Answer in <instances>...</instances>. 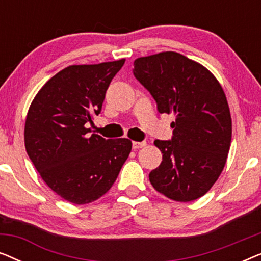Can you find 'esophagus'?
I'll use <instances>...</instances> for the list:
<instances>
[{
	"label": "esophagus",
	"instance_id": "esophagus-1",
	"mask_svg": "<svg viewBox=\"0 0 261 261\" xmlns=\"http://www.w3.org/2000/svg\"><path fill=\"white\" fill-rule=\"evenodd\" d=\"M132 146H133L134 149H139V148H142L144 146H146V141H133V144H132Z\"/></svg>",
	"mask_w": 261,
	"mask_h": 261
}]
</instances>
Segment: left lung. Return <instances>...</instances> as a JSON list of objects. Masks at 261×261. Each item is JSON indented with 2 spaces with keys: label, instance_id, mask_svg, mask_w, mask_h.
Segmentation results:
<instances>
[{
  "label": "left lung",
  "instance_id": "8db88e82",
  "mask_svg": "<svg viewBox=\"0 0 261 261\" xmlns=\"http://www.w3.org/2000/svg\"><path fill=\"white\" fill-rule=\"evenodd\" d=\"M134 77L149 91L160 114L176 116L171 140H155L163 162L149 181L173 201H195L222 172L231 140L223 89L201 64L177 52L135 59Z\"/></svg>",
  "mask_w": 261,
  "mask_h": 261
}]
</instances>
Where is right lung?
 Listing matches in <instances>:
<instances>
[{"label":"right lung","mask_w":261,"mask_h":261,"mask_svg":"<svg viewBox=\"0 0 261 261\" xmlns=\"http://www.w3.org/2000/svg\"><path fill=\"white\" fill-rule=\"evenodd\" d=\"M124 59L71 65L55 74L35 96L24 124L27 154L46 184L73 204L106 194L132 149L128 139L90 134L106 91Z\"/></svg>","instance_id":"1"}]
</instances>
